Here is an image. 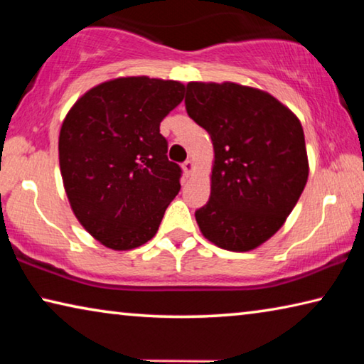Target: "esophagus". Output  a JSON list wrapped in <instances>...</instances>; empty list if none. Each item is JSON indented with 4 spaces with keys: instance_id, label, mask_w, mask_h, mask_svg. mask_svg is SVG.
Masks as SVG:
<instances>
[{
    "instance_id": "1",
    "label": "esophagus",
    "mask_w": 364,
    "mask_h": 364,
    "mask_svg": "<svg viewBox=\"0 0 364 364\" xmlns=\"http://www.w3.org/2000/svg\"><path fill=\"white\" fill-rule=\"evenodd\" d=\"M183 170H184V173L186 175H191L193 173V170H194V162L193 160H186V162H183Z\"/></svg>"
}]
</instances>
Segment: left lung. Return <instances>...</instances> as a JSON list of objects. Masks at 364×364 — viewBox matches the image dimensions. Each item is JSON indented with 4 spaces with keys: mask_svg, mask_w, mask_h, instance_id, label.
<instances>
[{
    "mask_svg": "<svg viewBox=\"0 0 364 364\" xmlns=\"http://www.w3.org/2000/svg\"><path fill=\"white\" fill-rule=\"evenodd\" d=\"M184 106L215 151L210 199L196 210L197 225L221 249H255L282 226L306 184L300 122L271 95L236 83H188Z\"/></svg>",
    "mask_w": 364,
    "mask_h": 364,
    "instance_id": "8db88e82",
    "label": "left lung"
}]
</instances>
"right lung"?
<instances>
[{
	"label": "right lung",
	"instance_id": "add662e5",
	"mask_svg": "<svg viewBox=\"0 0 364 364\" xmlns=\"http://www.w3.org/2000/svg\"><path fill=\"white\" fill-rule=\"evenodd\" d=\"M184 85L147 77L97 85L70 109L59 164L72 210L114 250L144 244L180 193L183 170L168 160L160 122L183 101Z\"/></svg>",
	"mask_w": 364,
	"mask_h": 364
}]
</instances>
